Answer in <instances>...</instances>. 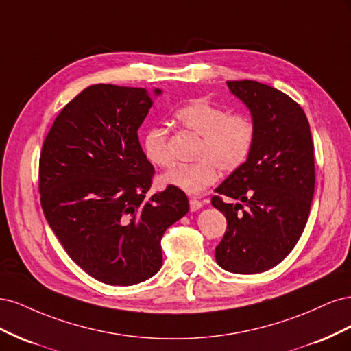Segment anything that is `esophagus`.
Wrapping results in <instances>:
<instances>
[{"label":"esophagus","mask_w":351,"mask_h":351,"mask_svg":"<svg viewBox=\"0 0 351 351\" xmlns=\"http://www.w3.org/2000/svg\"><path fill=\"white\" fill-rule=\"evenodd\" d=\"M189 204H190V210H192V212H196V210H199L202 208V202L195 199V197H190Z\"/></svg>","instance_id":"34e87169"}]
</instances>
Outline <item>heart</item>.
<instances>
[{
  "instance_id": "b5f03b06",
  "label": "heart",
  "mask_w": 351,
  "mask_h": 351,
  "mask_svg": "<svg viewBox=\"0 0 351 351\" xmlns=\"http://www.w3.org/2000/svg\"><path fill=\"white\" fill-rule=\"evenodd\" d=\"M174 117L184 130L200 137L195 152L197 162L169 169L161 176L164 186L197 195L217 182L219 169L232 173L247 161L254 143V125L249 117L228 114L206 101H190ZM143 152L156 167L173 164L169 137L164 127L154 125L146 130Z\"/></svg>"
}]
</instances>
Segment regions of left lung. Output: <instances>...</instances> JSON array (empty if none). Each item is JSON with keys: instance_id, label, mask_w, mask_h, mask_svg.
<instances>
[{"instance_id": "1", "label": "left lung", "mask_w": 351, "mask_h": 351, "mask_svg": "<svg viewBox=\"0 0 351 351\" xmlns=\"http://www.w3.org/2000/svg\"><path fill=\"white\" fill-rule=\"evenodd\" d=\"M227 86L250 110L254 143L210 200L227 218L215 259L228 272L259 274L278 265L306 227L315 192L313 141L304 111L289 95L254 80Z\"/></svg>"}]
</instances>
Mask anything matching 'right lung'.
<instances>
[{"instance_id":"obj_1","label":"right lung","mask_w":351,"mask_h":351,"mask_svg":"<svg viewBox=\"0 0 351 351\" xmlns=\"http://www.w3.org/2000/svg\"><path fill=\"white\" fill-rule=\"evenodd\" d=\"M152 104L142 88L92 84L61 110L42 145L48 224L84 272L110 285L154 277L164 232L189 212L187 196L171 186L146 199L155 169L137 130Z\"/></svg>"}]
</instances>
